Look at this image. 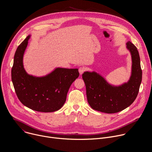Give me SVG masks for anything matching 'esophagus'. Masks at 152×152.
<instances>
[{
    "label": "esophagus",
    "instance_id": "34e87169",
    "mask_svg": "<svg viewBox=\"0 0 152 152\" xmlns=\"http://www.w3.org/2000/svg\"><path fill=\"white\" fill-rule=\"evenodd\" d=\"M85 71H86V68L84 67H80L79 69V72L80 75H82Z\"/></svg>",
    "mask_w": 152,
    "mask_h": 152
}]
</instances>
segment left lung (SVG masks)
<instances>
[{
  "mask_svg": "<svg viewBox=\"0 0 152 152\" xmlns=\"http://www.w3.org/2000/svg\"><path fill=\"white\" fill-rule=\"evenodd\" d=\"M132 59V75L129 82L121 86H113L95 72H85L82 79L86 86V97L93 110L107 114L118 113L131 105L139 92L142 80L140 58L136 46L127 42Z\"/></svg>",
  "mask_w": 152,
  "mask_h": 152,
  "instance_id": "left-lung-1",
  "label": "left lung"
}]
</instances>
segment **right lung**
Returning a JSON list of instances; mask_svg holds the SVG:
<instances>
[{"instance_id": "add662e5", "label": "right lung", "mask_w": 152, "mask_h": 152, "mask_svg": "<svg viewBox=\"0 0 152 152\" xmlns=\"http://www.w3.org/2000/svg\"><path fill=\"white\" fill-rule=\"evenodd\" d=\"M30 36L18 46L14 58L11 79L18 99L30 109L43 113L59 110L66 102L72 83L78 77V69H56L45 77H37L26 73L23 56Z\"/></svg>"}]
</instances>
